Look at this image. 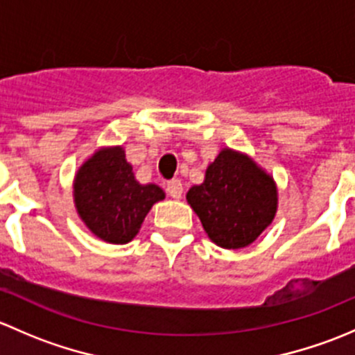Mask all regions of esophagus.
I'll use <instances>...</instances> for the list:
<instances>
[{"mask_svg": "<svg viewBox=\"0 0 355 355\" xmlns=\"http://www.w3.org/2000/svg\"><path fill=\"white\" fill-rule=\"evenodd\" d=\"M166 192H168V196H170V198L180 199L182 194H184V185H182L180 180L173 178V180H170L166 184Z\"/></svg>", "mask_w": 355, "mask_h": 355, "instance_id": "esophagus-1", "label": "esophagus"}]
</instances>
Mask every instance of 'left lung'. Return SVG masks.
Wrapping results in <instances>:
<instances>
[{
  "label": "left lung",
  "mask_w": 355,
  "mask_h": 355,
  "mask_svg": "<svg viewBox=\"0 0 355 355\" xmlns=\"http://www.w3.org/2000/svg\"><path fill=\"white\" fill-rule=\"evenodd\" d=\"M277 187L245 155L223 149L206 178L187 192L207 237L223 249L252 244L277 213Z\"/></svg>",
  "instance_id": "8db88e82"
}]
</instances>
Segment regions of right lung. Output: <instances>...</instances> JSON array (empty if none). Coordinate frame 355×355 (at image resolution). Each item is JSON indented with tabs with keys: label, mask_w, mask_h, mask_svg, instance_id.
Listing matches in <instances>:
<instances>
[{
	"label": "right lung",
	"mask_w": 355,
	"mask_h": 355,
	"mask_svg": "<svg viewBox=\"0 0 355 355\" xmlns=\"http://www.w3.org/2000/svg\"><path fill=\"white\" fill-rule=\"evenodd\" d=\"M75 206L89 230L110 244H127L137 235L146 214L164 192L141 185L121 148L101 149L75 177Z\"/></svg>",
	"instance_id": "obj_1"
}]
</instances>
